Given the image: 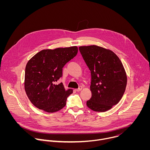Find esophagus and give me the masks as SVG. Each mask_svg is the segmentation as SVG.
<instances>
[{
	"instance_id": "obj_1",
	"label": "esophagus",
	"mask_w": 150,
	"mask_h": 150,
	"mask_svg": "<svg viewBox=\"0 0 150 150\" xmlns=\"http://www.w3.org/2000/svg\"><path fill=\"white\" fill-rule=\"evenodd\" d=\"M82 87H79L78 89H76V91H78V92H79V91H81V90H82Z\"/></svg>"
}]
</instances>
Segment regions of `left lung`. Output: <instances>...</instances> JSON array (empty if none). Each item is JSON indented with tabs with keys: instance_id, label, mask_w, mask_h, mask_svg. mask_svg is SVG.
<instances>
[{
	"instance_id": "8db88e82",
	"label": "left lung",
	"mask_w": 150,
	"mask_h": 150,
	"mask_svg": "<svg viewBox=\"0 0 150 150\" xmlns=\"http://www.w3.org/2000/svg\"><path fill=\"white\" fill-rule=\"evenodd\" d=\"M79 50L91 75L92 96L87 105L95 112L110 110L121 100L126 87L122 62L112 50L96 45L81 46Z\"/></svg>"
}]
</instances>
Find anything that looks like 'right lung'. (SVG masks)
<instances>
[{
  "mask_svg": "<svg viewBox=\"0 0 150 150\" xmlns=\"http://www.w3.org/2000/svg\"><path fill=\"white\" fill-rule=\"evenodd\" d=\"M78 50L76 46L42 50L29 60L25 67L24 88L36 108L53 113L65 106L73 90H65L63 83L57 81L62 76V68L77 54Z\"/></svg>",
  "mask_w": 150,
  "mask_h": 150,
  "instance_id": "add662e5",
  "label": "right lung"
}]
</instances>
